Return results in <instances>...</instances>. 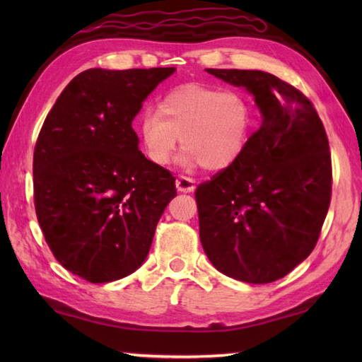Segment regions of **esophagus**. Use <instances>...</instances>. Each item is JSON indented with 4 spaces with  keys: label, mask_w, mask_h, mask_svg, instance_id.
Returning <instances> with one entry per match:
<instances>
[{
    "label": "esophagus",
    "mask_w": 362,
    "mask_h": 362,
    "mask_svg": "<svg viewBox=\"0 0 362 362\" xmlns=\"http://www.w3.org/2000/svg\"><path fill=\"white\" fill-rule=\"evenodd\" d=\"M175 187H177V189H179V192H182V193H192V192H194V188H196L194 180L189 179V177H185V175H179V177H177Z\"/></svg>",
    "instance_id": "1"
}]
</instances>
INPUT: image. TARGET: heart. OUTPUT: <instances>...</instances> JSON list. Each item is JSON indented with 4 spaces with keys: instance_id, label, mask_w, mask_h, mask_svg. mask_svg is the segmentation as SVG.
Listing matches in <instances>:
<instances>
[{
    "instance_id": "obj_1",
    "label": "heart",
    "mask_w": 362,
    "mask_h": 362,
    "mask_svg": "<svg viewBox=\"0 0 362 362\" xmlns=\"http://www.w3.org/2000/svg\"><path fill=\"white\" fill-rule=\"evenodd\" d=\"M254 115L240 90L183 84L163 95L156 113L140 116L137 134L145 156L156 166H166L180 139L183 164L222 170L243 155Z\"/></svg>"
}]
</instances>
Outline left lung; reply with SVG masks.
<instances>
[{"instance_id": "left-lung-1", "label": "left lung", "mask_w": 362, "mask_h": 362, "mask_svg": "<svg viewBox=\"0 0 362 362\" xmlns=\"http://www.w3.org/2000/svg\"><path fill=\"white\" fill-rule=\"evenodd\" d=\"M206 71L246 88L262 124L236 163L196 188L201 244L226 276L273 283L311 254L327 216L332 163L326 131L308 97L272 73Z\"/></svg>"}]
</instances>
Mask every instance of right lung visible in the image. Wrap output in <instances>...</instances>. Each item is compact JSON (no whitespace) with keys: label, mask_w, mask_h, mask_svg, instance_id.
Wrapping results in <instances>:
<instances>
[{"label":"right lung","mask_w":362,"mask_h":362,"mask_svg":"<svg viewBox=\"0 0 362 362\" xmlns=\"http://www.w3.org/2000/svg\"><path fill=\"white\" fill-rule=\"evenodd\" d=\"M170 69L79 73L47 113L33 153L35 211L54 257L89 283L127 276L150 252L175 177L139 150L132 121Z\"/></svg>","instance_id":"add662e5"}]
</instances>
